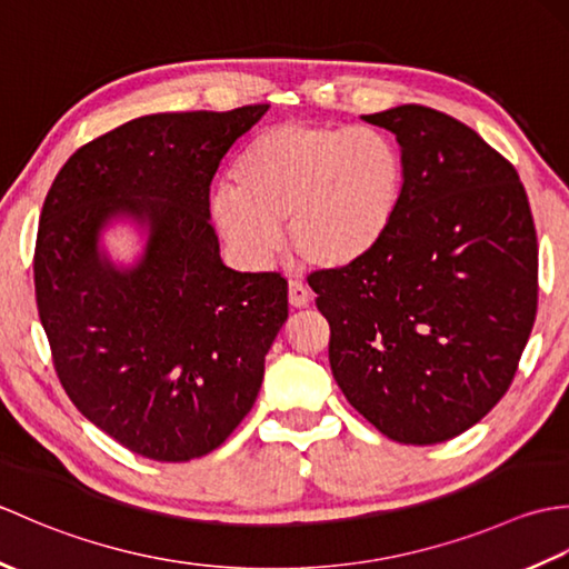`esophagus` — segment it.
I'll list each match as a JSON object with an SVG mask.
<instances>
[{"instance_id": "obj_1", "label": "esophagus", "mask_w": 569, "mask_h": 569, "mask_svg": "<svg viewBox=\"0 0 569 569\" xmlns=\"http://www.w3.org/2000/svg\"><path fill=\"white\" fill-rule=\"evenodd\" d=\"M310 291L303 281H298V278H291V283H288V303L293 308H308L310 306Z\"/></svg>"}]
</instances>
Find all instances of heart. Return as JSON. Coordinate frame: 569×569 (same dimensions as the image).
<instances>
[{
    "instance_id": "1",
    "label": "heart",
    "mask_w": 569,
    "mask_h": 569,
    "mask_svg": "<svg viewBox=\"0 0 569 569\" xmlns=\"http://www.w3.org/2000/svg\"><path fill=\"white\" fill-rule=\"evenodd\" d=\"M212 196V220L237 257L263 269L286 224L288 247L318 269H345L379 244L403 192V159L371 127L286 122L253 137Z\"/></svg>"
}]
</instances>
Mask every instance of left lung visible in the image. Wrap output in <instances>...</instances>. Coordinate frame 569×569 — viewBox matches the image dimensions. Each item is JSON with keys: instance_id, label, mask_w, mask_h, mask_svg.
<instances>
[{"instance_id": "left-lung-1", "label": "left lung", "mask_w": 569, "mask_h": 569, "mask_svg": "<svg viewBox=\"0 0 569 569\" xmlns=\"http://www.w3.org/2000/svg\"><path fill=\"white\" fill-rule=\"evenodd\" d=\"M401 143L403 192L367 257L312 271L330 367L386 438H457L501 401L538 310V237L511 161L422 104L365 117Z\"/></svg>"}]
</instances>
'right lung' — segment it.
<instances>
[{
	"label": "right lung",
	"mask_w": 569,
	"mask_h": 569,
	"mask_svg": "<svg viewBox=\"0 0 569 569\" xmlns=\"http://www.w3.org/2000/svg\"><path fill=\"white\" fill-rule=\"evenodd\" d=\"M266 110L131 119L72 153L43 202L33 283L53 369L84 418L156 462H188L234 432L288 318L286 278L227 269L210 222L217 168ZM114 213L152 229L131 272L97 251Z\"/></svg>",
	"instance_id": "1"
}]
</instances>
